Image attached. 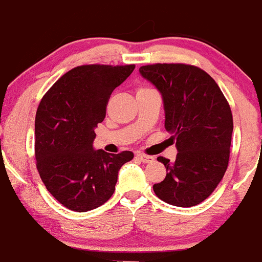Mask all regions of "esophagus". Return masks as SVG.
<instances>
[{"label":"esophagus","instance_id":"obj_1","mask_svg":"<svg viewBox=\"0 0 262 262\" xmlns=\"http://www.w3.org/2000/svg\"><path fill=\"white\" fill-rule=\"evenodd\" d=\"M137 158L139 159L141 162L144 164H148V162H152L154 161V156H150V155H145V154H138Z\"/></svg>","mask_w":262,"mask_h":262}]
</instances>
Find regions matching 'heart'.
<instances>
[{
	"instance_id": "obj_1",
	"label": "heart",
	"mask_w": 262,
	"mask_h": 262,
	"mask_svg": "<svg viewBox=\"0 0 262 262\" xmlns=\"http://www.w3.org/2000/svg\"><path fill=\"white\" fill-rule=\"evenodd\" d=\"M144 90H148V89H145V87H140V89L138 90V92H139V91H144Z\"/></svg>"
}]
</instances>
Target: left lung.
I'll list each match as a JSON object with an SVG mask.
<instances>
[{
  "mask_svg": "<svg viewBox=\"0 0 262 262\" xmlns=\"http://www.w3.org/2000/svg\"><path fill=\"white\" fill-rule=\"evenodd\" d=\"M141 76L159 90L165 128L176 140V160L159 156L164 181L152 186L164 202L192 207L203 202L223 179L229 162L233 116L227 98L202 69L186 64L141 66Z\"/></svg>",
  "mask_w": 262,
  "mask_h": 262,
  "instance_id": "1",
  "label": "left lung"
}]
</instances>
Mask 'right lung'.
Wrapping results in <instances>:
<instances>
[{
	"label": "right lung",
	"mask_w": 262,
	"mask_h": 262,
	"mask_svg": "<svg viewBox=\"0 0 262 262\" xmlns=\"http://www.w3.org/2000/svg\"><path fill=\"white\" fill-rule=\"evenodd\" d=\"M135 65H81L50 87L35 114V159L48 191L66 208L87 212L106 203L132 151L108 154L92 146L113 90Z\"/></svg>",
	"instance_id": "obj_1"
}]
</instances>
